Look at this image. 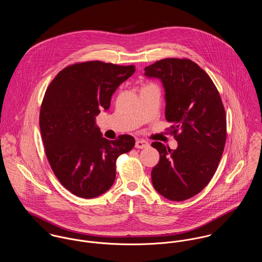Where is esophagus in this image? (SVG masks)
<instances>
[{"label":"esophagus","mask_w":262,"mask_h":262,"mask_svg":"<svg viewBox=\"0 0 262 262\" xmlns=\"http://www.w3.org/2000/svg\"><path fill=\"white\" fill-rule=\"evenodd\" d=\"M148 146H149V143L147 141H145V140H142V139L137 140L136 143H135V147L138 148V149H143V148L148 147Z\"/></svg>","instance_id":"esophagus-1"}]
</instances>
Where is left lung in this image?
Segmentation results:
<instances>
[{
  "label": "left lung",
  "instance_id": "left-lung-1",
  "mask_svg": "<svg viewBox=\"0 0 262 262\" xmlns=\"http://www.w3.org/2000/svg\"><path fill=\"white\" fill-rule=\"evenodd\" d=\"M164 89L165 118L178 148L153 142L159 162L151 171L154 188L181 202L199 193L212 180L226 141L224 107L211 77L189 59L165 58L144 69Z\"/></svg>",
  "mask_w": 262,
  "mask_h": 262
}]
</instances>
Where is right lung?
I'll list each match as a JSON object with an SVG mask.
<instances>
[{"label":"right lung","instance_id":"obj_1","mask_svg":"<svg viewBox=\"0 0 262 262\" xmlns=\"http://www.w3.org/2000/svg\"><path fill=\"white\" fill-rule=\"evenodd\" d=\"M135 72L102 61L62 70L48 85L39 125L49 164L72 193L92 199L106 192L116 178V160L135 145L130 135L103 137L96 117L110 108L113 94Z\"/></svg>","mask_w":262,"mask_h":262}]
</instances>
